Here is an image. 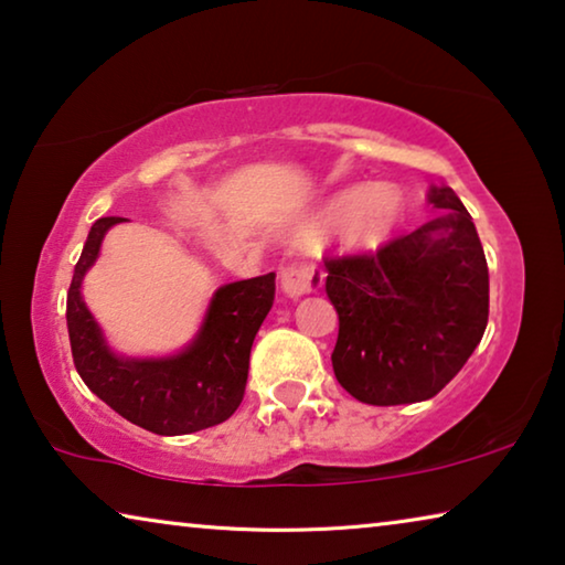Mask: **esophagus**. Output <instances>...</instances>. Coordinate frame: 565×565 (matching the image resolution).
I'll use <instances>...</instances> for the list:
<instances>
[{"label": "esophagus", "mask_w": 565, "mask_h": 565, "mask_svg": "<svg viewBox=\"0 0 565 565\" xmlns=\"http://www.w3.org/2000/svg\"><path fill=\"white\" fill-rule=\"evenodd\" d=\"M319 286H322V274L315 266H286L281 271V291L289 299H301Z\"/></svg>", "instance_id": "obj_1"}]
</instances>
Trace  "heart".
Returning <instances> with one entry per match:
<instances>
[{
  "mask_svg": "<svg viewBox=\"0 0 565 565\" xmlns=\"http://www.w3.org/2000/svg\"><path fill=\"white\" fill-rule=\"evenodd\" d=\"M403 215L401 190L391 182L344 188L317 207L297 231L301 243H315L340 225V241L350 250H370L391 238Z\"/></svg>",
  "mask_w": 565,
  "mask_h": 565,
  "instance_id": "obj_1",
  "label": "heart"
}]
</instances>
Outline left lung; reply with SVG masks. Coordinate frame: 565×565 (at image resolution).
<instances>
[{
  "label": "left lung",
  "mask_w": 565,
  "mask_h": 565,
  "mask_svg": "<svg viewBox=\"0 0 565 565\" xmlns=\"http://www.w3.org/2000/svg\"><path fill=\"white\" fill-rule=\"evenodd\" d=\"M444 215L375 256L327 260L324 291L340 317L337 381L370 406L428 401L459 373L490 317V271L457 192L428 188Z\"/></svg>",
  "instance_id": "obj_1"
}]
</instances>
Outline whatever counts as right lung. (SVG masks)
I'll use <instances>...</instances> for the list:
<instances>
[{"mask_svg": "<svg viewBox=\"0 0 565 565\" xmlns=\"http://www.w3.org/2000/svg\"><path fill=\"white\" fill-rule=\"evenodd\" d=\"M124 217H98L67 289V334L83 383L131 424L159 436L195 434L223 424L241 406L254 337L274 305L276 274L221 286L198 334L164 358L119 355L83 299V279L106 233Z\"/></svg>", "mask_w": 565, "mask_h": 565, "instance_id": "1", "label": "right lung"}]
</instances>
